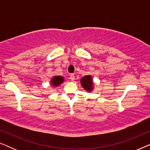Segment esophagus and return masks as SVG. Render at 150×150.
<instances>
[{
  "label": "esophagus",
  "instance_id": "1",
  "mask_svg": "<svg viewBox=\"0 0 150 150\" xmlns=\"http://www.w3.org/2000/svg\"><path fill=\"white\" fill-rule=\"evenodd\" d=\"M69 79L71 80V81H74L75 80V76L74 74H70V76H69Z\"/></svg>",
  "mask_w": 150,
  "mask_h": 150
}]
</instances>
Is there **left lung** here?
<instances>
[{
    "label": "left lung",
    "instance_id": "obj_1",
    "mask_svg": "<svg viewBox=\"0 0 150 150\" xmlns=\"http://www.w3.org/2000/svg\"><path fill=\"white\" fill-rule=\"evenodd\" d=\"M81 85L83 86L84 89L87 90L88 91H91L92 90V86H93V83H92V79L91 76H85L83 77L81 80Z\"/></svg>",
    "mask_w": 150,
    "mask_h": 150
}]
</instances>
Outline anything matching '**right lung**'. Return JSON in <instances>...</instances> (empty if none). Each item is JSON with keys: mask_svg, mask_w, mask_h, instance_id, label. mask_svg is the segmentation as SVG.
I'll return each mask as SVG.
<instances>
[{"mask_svg": "<svg viewBox=\"0 0 150 150\" xmlns=\"http://www.w3.org/2000/svg\"><path fill=\"white\" fill-rule=\"evenodd\" d=\"M63 82V78L60 76H54L52 78V81H51V83L53 86H58L61 85Z\"/></svg>", "mask_w": 150, "mask_h": 150, "instance_id": "right-lung-1", "label": "right lung"}]
</instances>
